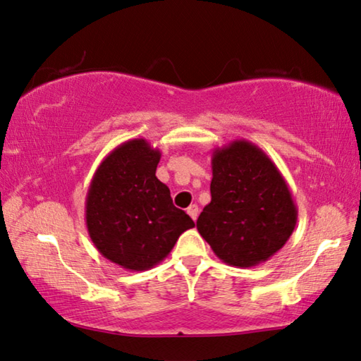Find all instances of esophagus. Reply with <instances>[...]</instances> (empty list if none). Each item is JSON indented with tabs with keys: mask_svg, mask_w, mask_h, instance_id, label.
<instances>
[{
	"mask_svg": "<svg viewBox=\"0 0 361 361\" xmlns=\"http://www.w3.org/2000/svg\"><path fill=\"white\" fill-rule=\"evenodd\" d=\"M186 212H188V215H190L194 221L197 220V216H199V207H197L196 204H191L190 207H188Z\"/></svg>",
	"mask_w": 361,
	"mask_h": 361,
	"instance_id": "esophagus-1",
	"label": "esophagus"
}]
</instances>
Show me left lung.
Segmentation results:
<instances>
[{
    "mask_svg": "<svg viewBox=\"0 0 361 361\" xmlns=\"http://www.w3.org/2000/svg\"><path fill=\"white\" fill-rule=\"evenodd\" d=\"M210 196L197 231L231 267L267 262L295 228L297 207L288 183L273 160L247 140L214 149Z\"/></svg>",
    "mask_w": 361,
    "mask_h": 361,
    "instance_id": "8db88e82",
    "label": "left lung"
}]
</instances>
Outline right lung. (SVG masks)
I'll list each match as a JSON object with an SVG mask.
<instances>
[{"mask_svg": "<svg viewBox=\"0 0 361 361\" xmlns=\"http://www.w3.org/2000/svg\"><path fill=\"white\" fill-rule=\"evenodd\" d=\"M159 160L160 151L145 138L125 141L99 164L87 192L91 241L102 257L130 271L156 267L194 226L157 180Z\"/></svg>", "mask_w": 361, "mask_h": 361, "instance_id": "right-lung-1", "label": "right lung"}]
</instances>
